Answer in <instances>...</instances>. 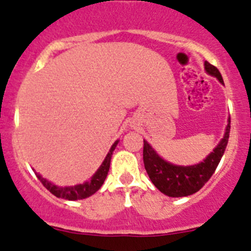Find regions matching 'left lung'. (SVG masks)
Returning a JSON list of instances; mask_svg holds the SVG:
<instances>
[{"label":"left lung","mask_w":251,"mask_h":251,"mask_svg":"<svg viewBox=\"0 0 251 251\" xmlns=\"http://www.w3.org/2000/svg\"><path fill=\"white\" fill-rule=\"evenodd\" d=\"M204 70L208 75L218 78L219 82L224 83L218 69L208 61H204ZM229 132H230V117L228 118L226 133L213 151L207 155L203 161L190 166L174 165L169 163L152 149L147 140H144L143 160H144L145 170L151 182L160 192H163L169 197H185L200 191L216 171L226 151Z\"/></svg>","instance_id":"left-lung-1"}]
</instances>
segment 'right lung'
I'll list each match as a JSON object with an SVG mask.
<instances>
[{"mask_svg":"<svg viewBox=\"0 0 251 251\" xmlns=\"http://www.w3.org/2000/svg\"><path fill=\"white\" fill-rule=\"evenodd\" d=\"M118 142L119 140H116V142L113 143V145H112L111 149H109L108 154H107L106 157H104L103 163L101 164L99 170L94 174V176H92L88 181H86V182L80 183V185L65 186V187H61V186H56L54 185V183H51L50 181H48L47 178H44L38 173H35V175H37V177L39 178L40 182L43 183V186H44L47 190H49L52 195L59 197V199L69 200V201H76V200L87 199V197L94 195L95 192H97V191L101 188V186L103 185L104 180H106L107 177V174H108L109 171L112 154H113V150L116 149Z\"/></svg>","mask_w":251,"mask_h":251,"instance_id":"right-lung-1","label":"right lung"}]
</instances>
